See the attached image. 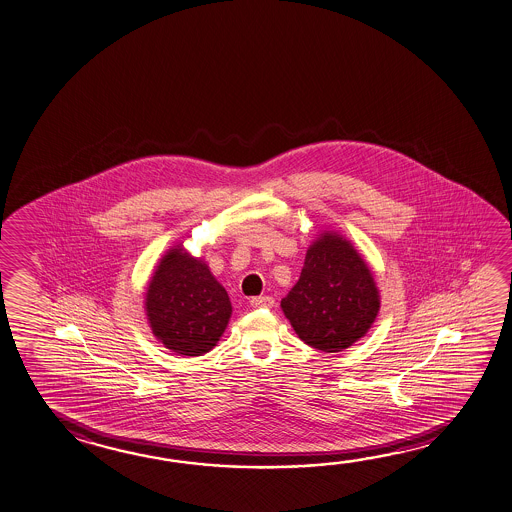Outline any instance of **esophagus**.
I'll return each mask as SVG.
<instances>
[{
  "label": "esophagus",
  "instance_id": "1",
  "mask_svg": "<svg viewBox=\"0 0 512 512\" xmlns=\"http://www.w3.org/2000/svg\"><path fill=\"white\" fill-rule=\"evenodd\" d=\"M250 304H252V307H255V309H262V307H273V304H275V300H273V296H255V298H252L250 300Z\"/></svg>",
  "mask_w": 512,
  "mask_h": 512
}]
</instances>
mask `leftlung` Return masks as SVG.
Here are the masks:
<instances>
[{
    "mask_svg": "<svg viewBox=\"0 0 512 512\" xmlns=\"http://www.w3.org/2000/svg\"><path fill=\"white\" fill-rule=\"evenodd\" d=\"M282 311L313 349L340 352L367 334L379 311V291L365 260L343 237L325 232L307 250Z\"/></svg>",
    "mask_w": 512,
    "mask_h": 512,
    "instance_id": "8db88e82",
    "label": "left lung"
}]
</instances>
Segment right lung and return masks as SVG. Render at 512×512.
<instances>
[{
	"label": "right lung",
	"instance_id": "add662e5",
	"mask_svg": "<svg viewBox=\"0 0 512 512\" xmlns=\"http://www.w3.org/2000/svg\"><path fill=\"white\" fill-rule=\"evenodd\" d=\"M145 309L154 336L181 356L214 349L232 314L225 287L181 246L167 252L154 271Z\"/></svg>",
	"mask_w": 512,
	"mask_h": 512
}]
</instances>
